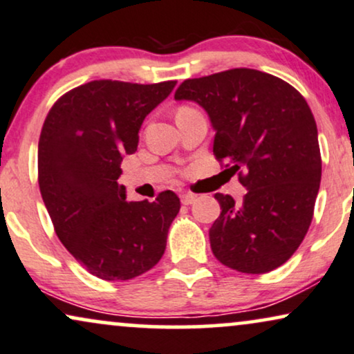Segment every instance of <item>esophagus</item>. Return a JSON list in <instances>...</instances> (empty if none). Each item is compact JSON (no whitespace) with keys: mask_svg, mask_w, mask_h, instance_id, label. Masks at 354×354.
Listing matches in <instances>:
<instances>
[{"mask_svg":"<svg viewBox=\"0 0 354 354\" xmlns=\"http://www.w3.org/2000/svg\"><path fill=\"white\" fill-rule=\"evenodd\" d=\"M196 201V196L191 194V192H183L181 194V203L185 205H189Z\"/></svg>","mask_w":354,"mask_h":354,"instance_id":"obj_1","label":"esophagus"}]
</instances>
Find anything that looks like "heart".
Returning a JSON list of instances; mask_svg holds the SVG:
<instances>
[{"label":"heart","instance_id":"b5f03b06","mask_svg":"<svg viewBox=\"0 0 354 354\" xmlns=\"http://www.w3.org/2000/svg\"><path fill=\"white\" fill-rule=\"evenodd\" d=\"M183 109H187V107H183Z\"/></svg>","mask_w":354,"mask_h":354}]
</instances>
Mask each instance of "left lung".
<instances>
[{"label":"left lung","mask_w":354,"mask_h":354,"mask_svg":"<svg viewBox=\"0 0 354 354\" xmlns=\"http://www.w3.org/2000/svg\"><path fill=\"white\" fill-rule=\"evenodd\" d=\"M174 100L194 101L207 113L214 155L247 187L241 203L214 196L222 209L209 230L214 257L247 274L284 265L307 234L322 178L307 101L289 83L252 68L186 80Z\"/></svg>","instance_id":"obj_1"}]
</instances>
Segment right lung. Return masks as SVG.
Segmentation results:
<instances>
[{
  "mask_svg": "<svg viewBox=\"0 0 354 354\" xmlns=\"http://www.w3.org/2000/svg\"><path fill=\"white\" fill-rule=\"evenodd\" d=\"M176 82L96 80L48 111L39 138V187L65 248L93 276L127 281L151 270L167 248L180 198L127 201L120 162L137 150L142 122Z\"/></svg>",
  "mask_w": 354,
  "mask_h": 354,
  "instance_id": "right-lung-1",
  "label": "right lung"
}]
</instances>
